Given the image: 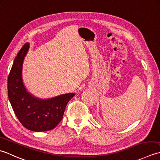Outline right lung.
Wrapping results in <instances>:
<instances>
[{"label":"right lung","instance_id":"1","mask_svg":"<svg viewBox=\"0 0 160 160\" xmlns=\"http://www.w3.org/2000/svg\"><path fill=\"white\" fill-rule=\"evenodd\" d=\"M29 49L30 43H26L14 61L8 80V97L16 116L25 128L35 132L47 131L61 121L68 102L75 94H62L43 99L28 92L22 73Z\"/></svg>","mask_w":160,"mask_h":160}]
</instances>
